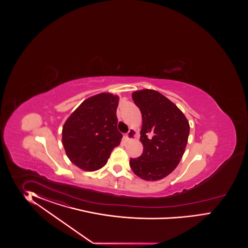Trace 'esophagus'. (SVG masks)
I'll return each mask as SVG.
<instances>
[{
    "label": "esophagus",
    "instance_id": "obj_1",
    "mask_svg": "<svg viewBox=\"0 0 248 248\" xmlns=\"http://www.w3.org/2000/svg\"><path fill=\"white\" fill-rule=\"evenodd\" d=\"M135 135V132L133 130V129H131V130H129L127 133L125 134V138L127 139V140H130V139H132V138H134Z\"/></svg>",
    "mask_w": 248,
    "mask_h": 248
}]
</instances>
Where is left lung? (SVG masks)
<instances>
[{"label":"left lung","instance_id":"obj_1","mask_svg":"<svg viewBox=\"0 0 248 248\" xmlns=\"http://www.w3.org/2000/svg\"><path fill=\"white\" fill-rule=\"evenodd\" d=\"M143 118L141 156L130 158L133 172L143 180L162 179L173 172L187 143L189 123L170 100L156 91H137L132 95Z\"/></svg>","mask_w":248,"mask_h":248}]
</instances>
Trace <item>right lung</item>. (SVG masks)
<instances>
[{"label":"right lung","instance_id":"add662e5","mask_svg":"<svg viewBox=\"0 0 248 248\" xmlns=\"http://www.w3.org/2000/svg\"><path fill=\"white\" fill-rule=\"evenodd\" d=\"M119 98L99 93L86 99L70 115L62 127V144L73 164L95 171L106 164L111 152L121 143L116 109Z\"/></svg>","mask_w":248,"mask_h":248}]
</instances>
